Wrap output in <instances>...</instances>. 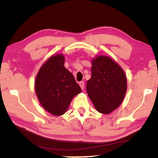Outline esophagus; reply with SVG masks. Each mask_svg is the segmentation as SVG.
<instances>
[{
  "instance_id": "1",
  "label": "esophagus",
  "mask_w": 158,
  "mask_h": 158,
  "mask_svg": "<svg viewBox=\"0 0 158 158\" xmlns=\"http://www.w3.org/2000/svg\"><path fill=\"white\" fill-rule=\"evenodd\" d=\"M79 85H80V87H81V89L82 90H84V82L83 81H80V82L79 83Z\"/></svg>"
}]
</instances>
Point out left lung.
I'll return each mask as SVG.
<instances>
[{"mask_svg":"<svg viewBox=\"0 0 158 158\" xmlns=\"http://www.w3.org/2000/svg\"><path fill=\"white\" fill-rule=\"evenodd\" d=\"M86 90L96 110L109 114L121 105L127 90L124 71L108 56L93 58L91 77L88 80Z\"/></svg>","mask_w":158,"mask_h":158,"instance_id":"8db88e82","label":"left lung"}]
</instances>
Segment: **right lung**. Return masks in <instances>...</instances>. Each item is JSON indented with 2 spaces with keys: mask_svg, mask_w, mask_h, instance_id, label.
Wrapping results in <instances>:
<instances>
[{
  "mask_svg": "<svg viewBox=\"0 0 158 158\" xmlns=\"http://www.w3.org/2000/svg\"><path fill=\"white\" fill-rule=\"evenodd\" d=\"M63 54L50 57L37 74L35 89L45 110L54 116L65 114L74 96L81 90L70 72L65 67Z\"/></svg>",
  "mask_w": 158,
  "mask_h": 158,
  "instance_id": "add662e5",
  "label": "right lung"
}]
</instances>
